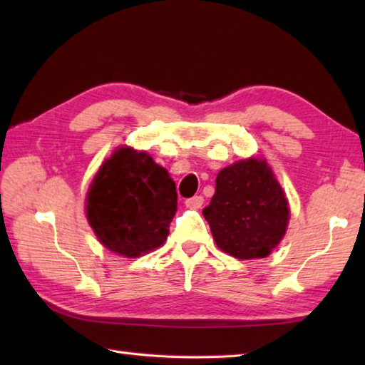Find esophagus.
<instances>
[{
	"mask_svg": "<svg viewBox=\"0 0 365 365\" xmlns=\"http://www.w3.org/2000/svg\"><path fill=\"white\" fill-rule=\"evenodd\" d=\"M202 202H205L202 196H193V197H190V200L185 201V206H187L188 209H200L202 206Z\"/></svg>",
	"mask_w": 365,
	"mask_h": 365,
	"instance_id": "esophagus-1",
	"label": "esophagus"
}]
</instances>
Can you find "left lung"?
<instances>
[{"instance_id": "left-lung-1", "label": "left lung", "mask_w": 365, "mask_h": 365, "mask_svg": "<svg viewBox=\"0 0 365 365\" xmlns=\"http://www.w3.org/2000/svg\"><path fill=\"white\" fill-rule=\"evenodd\" d=\"M215 245L237 259H261L282 242L289 220L285 191L265 159H242L222 169L205 207Z\"/></svg>"}]
</instances>
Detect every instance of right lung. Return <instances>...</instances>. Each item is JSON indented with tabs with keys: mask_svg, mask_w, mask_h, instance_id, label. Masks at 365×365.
I'll use <instances>...</instances> for the list:
<instances>
[{
	"mask_svg": "<svg viewBox=\"0 0 365 365\" xmlns=\"http://www.w3.org/2000/svg\"><path fill=\"white\" fill-rule=\"evenodd\" d=\"M177 211L175 183L150 154L123 146L104 160L86 193V219L101 245L125 257L159 248Z\"/></svg>",
	"mask_w": 365,
	"mask_h": 365,
	"instance_id": "1",
	"label": "right lung"
}]
</instances>
